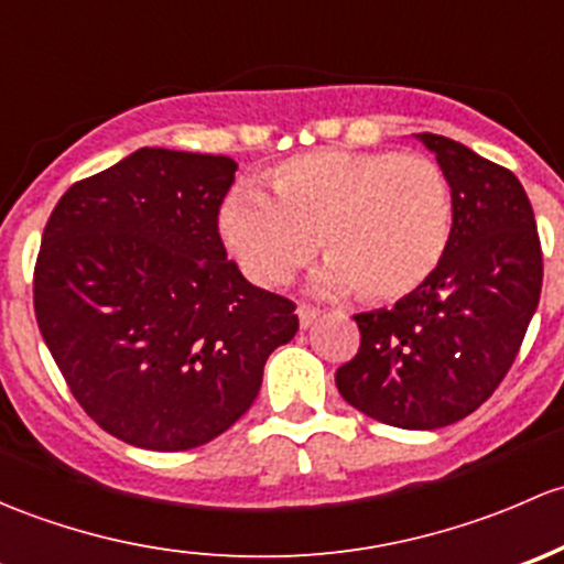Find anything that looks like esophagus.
I'll return each instance as SVG.
<instances>
[{
  "mask_svg": "<svg viewBox=\"0 0 564 564\" xmlns=\"http://www.w3.org/2000/svg\"><path fill=\"white\" fill-rule=\"evenodd\" d=\"M295 315H299L301 328H310V325L321 317V310H315V306H299V310H295Z\"/></svg>",
  "mask_w": 564,
  "mask_h": 564,
  "instance_id": "obj_1",
  "label": "esophagus"
}]
</instances>
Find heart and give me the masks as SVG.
<instances>
[{
	"instance_id": "1",
	"label": "heart",
	"mask_w": 564,
	"mask_h": 564,
	"mask_svg": "<svg viewBox=\"0 0 564 564\" xmlns=\"http://www.w3.org/2000/svg\"><path fill=\"white\" fill-rule=\"evenodd\" d=\"M271 193L236 187L219 208L225 247L260 288L288 282L321 243L328 258L312 290L402 299L440 269L454 236V189L423 154L312 152L274 167Z\"/></svg>"
}]
</instances>
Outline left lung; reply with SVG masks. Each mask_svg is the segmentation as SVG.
Returning <instances> with one entry per match:
<instances>
[{
    "label": "left lung",
    "instance_id": "obj_1",
    "mask_svg": "<svg viewBox=\"0 0 564 564\" xmlns=\"http://www.w3.org/2000/svg\"><path fill=\"white\" fill-rule=\"evenodd\" d=\"M415 138L454 189V236L429 282L356 315L361 347L336 388L364 415L423 432L467 417L508 375L541 301L543 254L513 173L445 135Z\"/></svg>",
    "mask_w": 564,
    "mask_h": 564
}]
</instances>
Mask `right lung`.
Returning a JSON list of instances; mask_svg holds the SVG:
<instances>
[{"mask_svg": "<svg viewBox=\"0 0 564 564\" xmlns=\"http://www.w3.org/2000/svg\"><path fill=\"white\" fill-rule=\"evenodd\" d=\"M239 162L138 149L56 203L34 269L40 334L113 437L189 451L252 408L293 301L243 280L217 214Z\"/></svg>", "mask_w": 564, "mask_h": 564, "instance_id": "obj_1", "label": "right lung"}]
</instances>
